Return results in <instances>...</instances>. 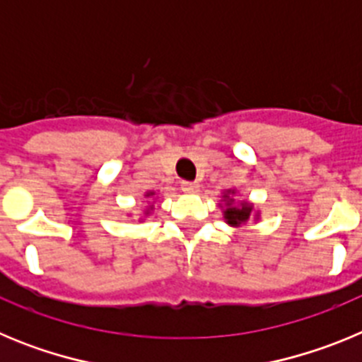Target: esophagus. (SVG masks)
<instances>
[{
  "mask_svg": "<svg viewBox=\"0 0 362 362\" xmlns=\"http://www.w3.org/2000/svg\"><path fill=\"white\" fill-rule=\"evenodd\" d=\"M181 190L187 192V194H194V192L199 190V185H197L196 181H183V183H181Z\"/></svg>",
  "mask_w": 362,
  "mask_h": 362,
  "instance_id": "obj_1",
  "label": "esophagus"
}]
</instances>
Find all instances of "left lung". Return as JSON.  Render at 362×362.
I'll return each instance as SVG.
<instances>
[{
	"mask_svg": "<svg viewBox=\"0 0 362 362\" xmlns=\"http://www.w3.org/2000/svg\"><path fill=\"white\" fill-rule=\"evenodd\" d=\"M250 206H243V209H226L225 212V217L226 221H228L230 225H241V223H245L246 219H248V216H250Z\"/></svg>",
	"mask_w": 362,
	"mask_h": 362,
	"instance_id": "obj_1",
	"label": "left lung"
}]
</instances>
